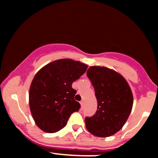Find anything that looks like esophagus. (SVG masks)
I'll return each mask as SVG.
<instances>
[{
	"mask_svg": "<svg viewBox=\"0 0 158 158\" xmlns=\"http://www.w3.org/2000/svg\"><path fill=\"white\" fill-rule=\"evenodd\" d=\"M84 104H85L84 100H81V102H80V105H81V108H83V106H84Z\"/></svg>",
	"mask_w": 158,
	"mask_h": 158,
	"instance_id": "obj_1",
	"label": "esophagus"
}]
</instances>
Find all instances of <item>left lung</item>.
Here are the masks:
<instances>
[{"label": "left lung", "instance_id": "8db88e82", "mask_svg": "<svg viewBox=\"0 0 158 158\" xmlns=\"http://www.w3.org/2000/svg\"><path fill=\"white\" fill-rule=\"evenodd\" d=\"M87 76L95 90L97 110L85 118L86 128L94 136L109 137L123 128L131 114V88L120 73L106 67H90Z\"/></svg>", "mask_w": 158, "mask_h": 158}]
</instances>
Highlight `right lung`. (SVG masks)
<instances>
[{
	"label": "right lung",
	"instance_id": "add662e5",
	"mask_svg": "<svg viewBox=\"0 0 158 158\" xmlns=\"http://www.w3.org/2000/svg\"><path fill=\"white\" fill-rule=\"evenodd\" d=\"M88 65L70 59H58L41 68L32 79L29 104L32 118L43 131L55 133L67 125L80 104L74 99L72 84Z\"/></svg>",
	"mask_w": 158,
	"mask_h": 158
}]
</instances>
